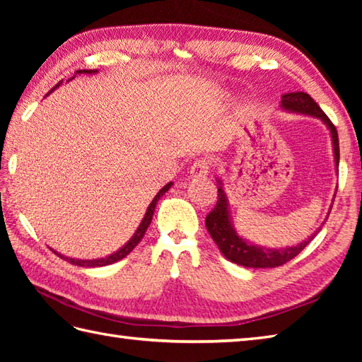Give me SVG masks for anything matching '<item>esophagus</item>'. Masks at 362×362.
I'll return each mask as SVG.
<instances>
[{"label":"esophagus","mask_w":362,"mask_h":362,"mask_svg":"<svg viewBox=\"0 0 362 362\" xmlns=\"http://www.w3.org/2000/svg\"><path fill=\"white\" fill-rule=\"evenodd\" d=\"M210 168H211L210 160L199 158V160L194 161L193 166H191L189 174L193 175V177H206V175H209V173H210Z\"/></svg>","instance_id":"obj_1"}]
</instances>
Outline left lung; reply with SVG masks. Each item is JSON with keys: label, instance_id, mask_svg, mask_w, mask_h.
<instances>
[{"label": "left lung", "instance_id": "left-lung-1", "mask_svg": "<svg viewBox=\"0 0 362 362\" xmlns=\"http://www.w3.org/2000/svg\"><path fill=\"white\" fill-rule=\"evenodd\" d=\"M281 107L291 112H298V113H306L311 115V117H316L322 119L328 126L329 132H332L333 138V151H334V161L336 166H339V138H337V130L334 124L324 110L320 109L317 103L308 95L303 93V91H294V93H286L281 96ZM205 226L209 233L211 235L213 241L216 243L219 250L222 252L227 259L232 261L244 267H276L284 263H288L292 258H296L300 252H302L306 245L311 243L314 235L308 240L300 243L294 247H284V249H263L258 247V245H252L245 243L243 238L236 235L232 224H230V216H228V204L227 197L222 191V187L218 188V202L214 205V209L206 214Z\"/></svg>", "mask_w": 362, "mask_h": 362}]
</instances>
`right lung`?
<instances>
[{"label": "right lung", "mask_w": 362, "mask_h": 362, "mask_svg": "<svg viewBox=\"0 0 362 362\" xmlns=\"http://www.w3.org/2000/svg\"><path fill=\"white\" fill-rule=\"evenodd\" d=\"M96 71V70H95ZM93 70H79L78 73H95ZM60 83V82H59ZM57 83V86H59ZM56 86V87H57ZM54 87V88H56ZM52 88V90H54ZM51 90V91H52ZM171 185H173V182H169L168 185H165L163 188H161L158 193H157V196L153 197V201L149 204V206H148V210H146V214H144V218H143V221H141V224H140V227L136 228V232H135V235L132 236V240H130L124 247L122 249H119L118 252H115V253H112V255H109V257H105V258H101V259H74V258H66V257H64V255H60V253H57V252H54L56 253V255H59L60 258H64V259H66V261H70L71 264H76V266H82V267H99V266H107V264H112V263H115V261H118V259H121V258H124L126 255H129L130 252H132L134 249H135V245L141 241V238L144 236V233H146V230H148V227H149V224H151V221H152V214H153V211H156V205H157V202H158V199L163 196L166 191L171 188Z\"/></svg>", "instance_id": "1"}]
</instances>
